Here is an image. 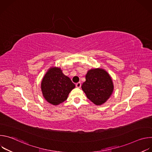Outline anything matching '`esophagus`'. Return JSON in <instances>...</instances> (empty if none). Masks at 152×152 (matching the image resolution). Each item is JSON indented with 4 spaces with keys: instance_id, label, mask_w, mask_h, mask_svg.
Returning a JSON list of instances; mask_svg holds the SVG:
<instances>
[{
    "instance_id": "obj_1",
    "label": "esophagus",
    "mask_w": 152,
    "mask_h": 152,
    "mask_svg": "<svg viewBox=\"0 0 152 152\" xmlns=\"http://www.w3.org/2000/svg\"><path fill=\"white\" fill-rule=\"evenodd\" d=\"M76 86L77 88H80L81 86V83L80 82H77L76 84Z\"/></svg>"
}]
</instances>
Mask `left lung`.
Masks as SVG:
<instances>
[{"mask_svg": "<svg viewBox=\"0 0 152 152\" xmlns=\"http://www.w3.org/2000/svg\"><path fill=\"white\" fill-rule=\"evenodd\" d=\"M82 89L87 98L96 105H101L110 98L114 85L111 77L101 69H91L85 76Z\"/></svg>", "mask_w": 152, "mask_h": 152, "instance_id": "8db88e82", "label": "left lung"}]
</instances>
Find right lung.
Masks as SVG:
<instances>
[{"label":"right lung","mask_w":152,"mask_h":152,"mask_svg":"<svg viewBox=\"0 0 152 152\" xmlns=\"http://www.w3.org/2000/svg\"><path fill=\"white\" fill-rule=\"evenodd\" d=\"M75 87L71 79L64 75L59 68L52 67L42 79L41 90L43 96L50 103L58 105L66 100Z\"/></svg>","instance_id":"obj_1"}]
</instances>
